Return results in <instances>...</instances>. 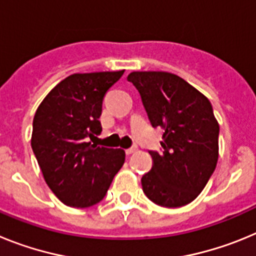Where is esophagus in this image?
I'll return each instance as SVG.
<instances>
[{
	"label": "esophagus",
	"mask_w": 256,
	"mask_h": 256,
	"mask_svg": "<svg viewBox=\"0 0 256 256\" xmlns=\"http://www.w3.org/2000/svg\"><path fill=\"white\" fill-rule=\"evenodd\" d=\"M136 151H137V148H128V150H126V155H132V154H134Z\"/></svg>",
	"instance_id": "obj_1"
}]
</instances>
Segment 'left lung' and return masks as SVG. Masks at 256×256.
<instances>
[{
	"instance_id": "8db88e82",
	"label": "left lung",
	"mask_w": 256,
	"mask_h": 256,
	"mask_svg": "<svg viewBox=\"0 0 256 256\" xmlns=\"http://www.w3.org/2000/svg\"><path fill=\"white\" fill-rule=\"evenodd\" d=\"M152 126L164 130L162 152L150 151L152 168L142 190L155 204L180 208L206 186L219 156V124L208 97L168 72H132Z\"/></svg>"
}]
</instances>
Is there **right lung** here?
Returning a JSON list of instances; mask_svg holds the SVG:
<instances>
[{"instance_id":"obj_1","label":"right lung","mask_w":256,"mask_h":256,"mask_svg":"<svg viewBox=\"0 0 256 256\" xmlns=\"http://www.w3.org/2000/svg\"><path fill=\"white\" fill-rule=\"evenodd\" d=\"M119 72L76 73L62 79L40 104L30 144L47 186L68 206L88 208L106 195L126 152L91 144L100 134L102 101Z\"/></svg>"}]
</instances>
